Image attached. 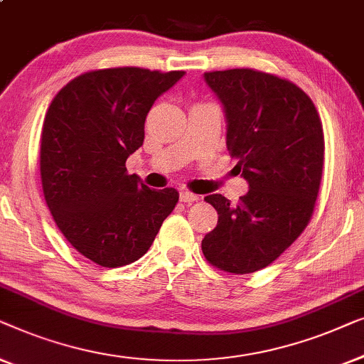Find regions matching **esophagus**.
<instances>
[{"mask_svg": "<svg viewBox=\"0 0 364 364\" xmlns=\"http://www.w3.org/2000/svg\"><path fill=\"white\" fill-rule=\"evenodd\" d=\"M180 199H181V203H184V204H191V203L199 201V196H198V194L191 193V191H181Z\"/></svg>", "mask_w": 364, "mask_h": 364, "instance_id": "esophagus-1", "label": "esophagus"}]
</instances>
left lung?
I'll list each match as a JSON object with an SVG mask.
<instances>
[{"label": "left lung", "mask_w": 364, "mask_h": 364, "mask_svg": "<svg viewBox=\"0 0 364 364\" xmlns=\"http://www.w3.org/2000/svg\"><path fill=\"white\" fill-rule=\"evenodd\" d=\"M228 119V150L249 181L231 204L223 194L204 201L218 226L201 247L213 267L250 274L280 257L315 211L325 163V135L314 102L294 82L249 68L204 74Z\"/></svg>", "instance_id": "1"}]
</instances>
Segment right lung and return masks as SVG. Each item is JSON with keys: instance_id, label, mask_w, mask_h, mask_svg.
I'll return each instance as SVG.
<instances>
[{"instance_id": "1", "label": "right lung", "mask_w": 364, "mask_h": 364, "mask_svg": "<svg viewBox=\"0 0 364 364\" xmlns=\"http://www.w3.org/2000/svg\"><path fill=\"white\" fill-rule=\"evenodd\" d=\"M183 70H89L50 102L41 133V181L55 226L97 265L122 267L146 254L175 209V188L150 189L125 161L143 145L151 105Z\"/></svg>"}]
</instances>
